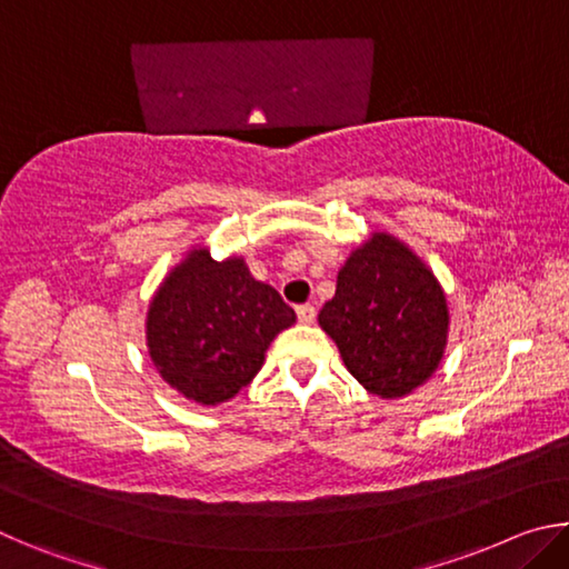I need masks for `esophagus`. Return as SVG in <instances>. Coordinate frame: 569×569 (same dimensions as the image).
<instances>
[{
	"label": "esophagus",
	"mask_w": 569,
	"mask_h": 569,
	"mask_svg": "<svg viewBox=\"0 0 569 569\" xmlns=\"http://www.w3.org/2000/svg\"><path fill=\"white\" fill-rule=\"evenodd\" d=\"M296 313H298V321H301V323H313V319H316V308L311 303L296 306Z\"/></svg>",
	"instance_id": "obj_1"
}]
</instances>
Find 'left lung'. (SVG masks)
<instances>
[{
    "instance_id": "left-lung-1",
    "label": "left lung",
    "mask_w": 569,
    "mask_h": 569,
    "mask_svg": "<svg viewBox=\"0 0 569 569\" xmlns=\"http://www.w3.org/2000/svg\"><path fill=\"white\" fill-rule=\"evenodd\" d=\"M319 323L366 391L399 399L437 371L449 308L435 273L409 246L373 233L343 263Z\"/></svg>"
}]
</instances>
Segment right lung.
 Returning a JSON list of instances; mask_svg holds the SVG:
<instances>
[{"label":"right lung","mask_w":569,"mask_h":569,"mask_svg":"<svg viewBox=\"0 0 569 569\" xmlns=\"http://www.w3.org/2000/svg\"><path fill=\"white\" fill-rule=\"evenodd\" d=\"M293 323V308L243 258L213 261L208 248H192L152 296L148 351L172 389L216 407L253 381L268 346Z\"/></svg>","instance_id":"obj_1"}]
</instances>
